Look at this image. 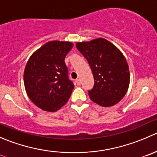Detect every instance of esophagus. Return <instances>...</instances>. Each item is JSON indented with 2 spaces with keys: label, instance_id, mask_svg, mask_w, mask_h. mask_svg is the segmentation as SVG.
Returning <instances> with one entry per match:
<instances>
[{
  "label": "esophagus",
  "instance_id": "1",
  "mask_svg": "<svg viewBox=\"0 0 157 157\" xmlns=\"http://www.w3.org/2000/svg\"><path fill=\"white\" fill-rule=\"evenodd\" d=\"M75 82H76V83H77V85H80V79H77V80H75Z\"/></svg>",
  "mask_w": 157,
  "mask_h": 157
}]
</instances>
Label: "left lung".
I'll use <instances>...</instances> for the list:
<instances>
[{
    "label": "left lung",
    "mask_w": 157,
    "mask_h": 157,
    "mask_svg": "<svg viewBox=\"0 0 157 157\" xmlns=\"http://www.w3.org/2000/svg\"><path fill=\"white\" fill-rule=\"evenodd\" d=\"M77 50L89 63L94 86L88 91L92 101L111 106L122 100L130 84V71L120 50L103 38L76 44Z\"/></svg>",
    "instance_id": "obj_1"
}]
</instances>
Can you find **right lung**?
<instances>
[{
  "instance_id": "add662e5",
  "label": "right lung",
  "mask_w": 157,
  "mask_h": 157,
  "mask_svg": "<svg viewBox=\"0 0 157 157\" xmlns=\"http://www.w3.org/2000/svg\"><path fill=\"white\" fill-rule=\"evenodd\" d=\"M73 44L50 41L35 51L24 73L26 92L30 100L43 110L54 112L69 100L74 83L68 77L65 57Z\"/></svg>"
}]
</instances>
